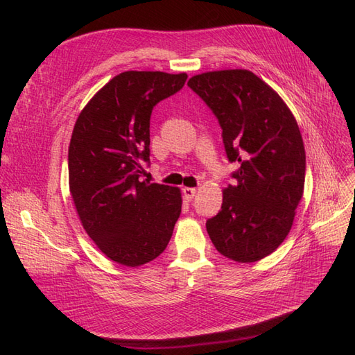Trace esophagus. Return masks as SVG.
Wrapping results in <instances>:
<instances>
[{
	"instance_id": "obj_1",
	"label": "esophagus",
	"mask_w": 355,
	"mask_h": 355,
	"mask_svg": "<svg viewBox=\"0 0 355 355\" xmlns=\"http://www.w3.org/2000/svg\"><path fill=\"white\" fill-rule=\"evenodd\" d=\"M182 192H184L185 200H187V201H191L192 198L196 197L197 189H196V188H184V189H182Z\"/></svg>"
}]
</instances>
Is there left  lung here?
<instances>
[{
    "label": "left lung",
    "mask_w": 355,
    "mask_h": 355,
    "mask_svg": "<svg viewBox=\"0 0 355 355\" xmlns=\"http://www.w3.org/2000/svg\"><path fill=\"white\" fill-rule=\"evenodd\" d=\"M189 87L216 115L234 185L206 228L216 250L241 263L263 259L293 225L304 196L305 148L292 111L274 89L247 69L194 75Z\"/></svg>",
    "instance_id": "obj_1"
}]
</instances>
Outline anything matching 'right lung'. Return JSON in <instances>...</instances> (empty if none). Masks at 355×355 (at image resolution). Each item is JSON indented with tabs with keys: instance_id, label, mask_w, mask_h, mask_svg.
I'll return each mask as SVG.
<instances>
[{
	"instance_id": "right-lung-1",
	"label": "right lung",
	"mask_w": 355,
	"mask_h": 355,
	"mask_svg": "<svg viewBox=\"0 0 355 355\" xmlns=\"http://www.w3.org/2000/svg\"><path fill=\"white\" fill-rule=\"evenodd\" d=\"M185 72L125 71L75 121L69 191L85 232L111 261L141 266L164 252L182 209L180 189L141 180L154 106L179 92Z\"/></svg>"
}]
</instances>
